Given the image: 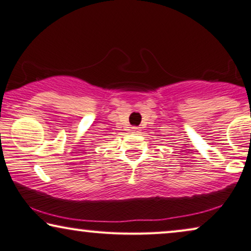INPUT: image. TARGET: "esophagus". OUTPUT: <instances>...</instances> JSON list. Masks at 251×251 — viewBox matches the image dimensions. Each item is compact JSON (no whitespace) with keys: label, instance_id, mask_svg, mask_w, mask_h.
Segmentation results:
<instances>
[{"label":"esophagus","instance_id":"obj_1","mask_svg":"<svg viewBox=\"0 0 251 251\" xmlns=\"http://www.w3.org/2000/svg\"><path fill=\"white\" fill-rule=\"evenodd\" d=\"M131 132L138 134V133L141 132V130H140V128H138V126H133V128L131 129Z\"/></svg>","mask_w":251,"mask_h":251}]
</instances>
